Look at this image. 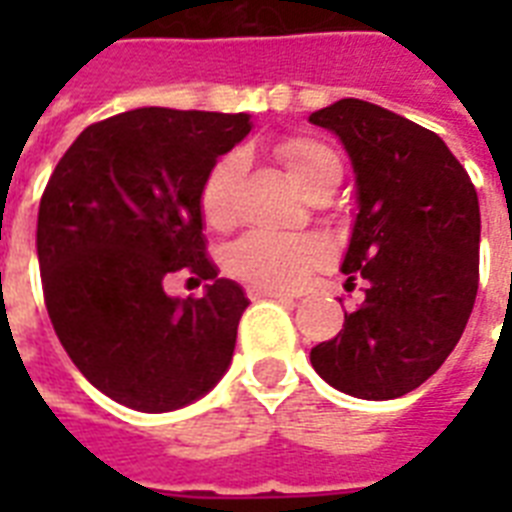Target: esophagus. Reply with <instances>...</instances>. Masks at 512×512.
<instances>
[{"instance_id": "obj_1", "label": "esophagus", "mask_w": 512, "mask_h": 512, "mask_svg": "<svg viewBox=\"0 0 512 512\" xmlns=\"http://www.w3.org/2000/svg\"><path fill=\"white\" fill-rule=\"evenodd\" d=\"M247 292H249V297H252V300H260V297H276V300H289V303H292V300H295V297L287 295V292H281V289L255 287V284H252V287H249Z\"/></svg>"}]
</instances>
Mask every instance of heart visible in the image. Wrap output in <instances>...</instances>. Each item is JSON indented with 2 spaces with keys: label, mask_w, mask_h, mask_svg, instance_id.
<instances>
[{
  "label": "heart",
  "mask_w": 512,
  "mask_h": 512,
  "mask_svg": "<svg viewBox=\"0 0 512 512\" xmlns=\"http://www.w3.org/2000/svg\"><path fill=\"white\" fill-rule=\"evenodd\" d=\"M276 154L300 191L324 175H342L340 156L321 140L289 138L276 148ZM241 172H244V159L239 154H228L217 159L215 167L204 177L199 209L204 223L212 228L231 225ZM324 260H327V244L319 236L255 231L233 244L228 252V271L255 287L289 289L297 287Z\"/></svg>",
  "instance_id": "1"
}]
</instances>
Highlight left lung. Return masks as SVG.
<instances>
[{
  "instance_id": "8db88e82",
  "label": "left lung",
  "mask_w": 512,
  "mask_h": 512,
  "mask_svg": "<svg viewBox=\"0 0 512 512\" xmlns=\"http://www.w3.org/2000/svg\"><path fill=\"white\" fill-rule=\"evenodd\" d=\"M308 122L335 132L356 175L340 271L366 281L364 303L311 350V364L348 396H406L438 372L476 303V188L436 132L388 108L342 98Z\"/></svg>"
}]
</instances>
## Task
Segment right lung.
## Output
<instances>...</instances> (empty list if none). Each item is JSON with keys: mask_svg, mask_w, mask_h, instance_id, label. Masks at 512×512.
<instances>
[{"mask_svg": "<svg viewBox=\"0 0 512 512\" xmlns=\"http://www.w3.org/2000/svg\"><path fill=\"white\" fill-rule=\"evenodd\" d=\"M249 114L135 108L90 124L44 188L36 257L60 345L87 380L135 412L193 404L228 372L244 289L204 252L201 183L247 138ZM209 280L199 301L163 279Z\"/></svg>", "mask_w": 512, "mask_h": 512, "instance_id": "add662e5", "label": "right lung"}]
</instances>
